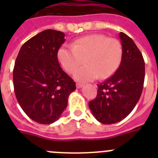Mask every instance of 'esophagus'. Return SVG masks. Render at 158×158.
Returning a JSON list of instances; mask_svg holds the SVG:
<instances>
[{
  "label": "esophagus",
  "instance_id": "obj_1",
  "mask_svg": "<svg viewBox=\"0 0 158 158\" xmlns=\"http://www.w3.org/2000/svg\"><path fill=\"white\" fill-rule=\"evenodd\" d=\"M76 86L77 89H81V88H82L84 86V84H81V83H77L76 84Z\"/></svg>",
  "mask_w": 158,
  "mask_h": 158
}]
</instances>
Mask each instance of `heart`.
Masks as SVG:
<instances>
[{
    "label": "heart",
    "instance_id": "b5f03b06",
    "mask_svg": "<svg viewBox=\"0 0 158 158\" xmlns=\"http://www.w3.org/2000/svg\"><path fill=\"white\" fill-rule=\"evenodd\" d=\"M123 56L119 41L102 34H93L75 40L71 47H62L58 58L63 69L73 73L85 59L86 65L77 70L74 78L79 81L104 79L116 71Z\"/></svg>",
    "mask_w": 158,
    "mask_h": 158
}]
</instances>
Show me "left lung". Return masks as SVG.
Returning a JSON list of instances; mask_svg holds the SVG:
<instances>
[{"label": "left lung", "mask_w": 158, "mask_h": 158, "mask_svg": "<svg viewBox=\"0 0 158 158\" xmlns=\"http://www.w3.org/2000/svg\"><path fill=\"white\" fill-rule=\"evenodd\" d=\"M123 47L121 63L111 77L97 85V96L89 103L95 118L104 124L118 123L132 111L142 94L145 62L132 39L119 33Z\"/></svg>", "instance_id": "8db88e82"}]
</instances>
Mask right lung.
I'll return each mask as SVG.
<instances>
[{
  "mask_svg": "<svg viewBox=\"0 0 158 158\" xmlns=\"http://www.w3.org/2000/svg\"><path fill=\"white\" fill-rule=\"evenodd\" d=\"M63 32L47 29L22 46L13 69L14 92L26 115L40 124L58 120L76 83L61 68L58 51Z\"/></svg>",
  "mask_w": 158,
  "mask_h": 158,
  "instance_id": "right-lung-1",
  "label": "right lung"
}]
</instances>
